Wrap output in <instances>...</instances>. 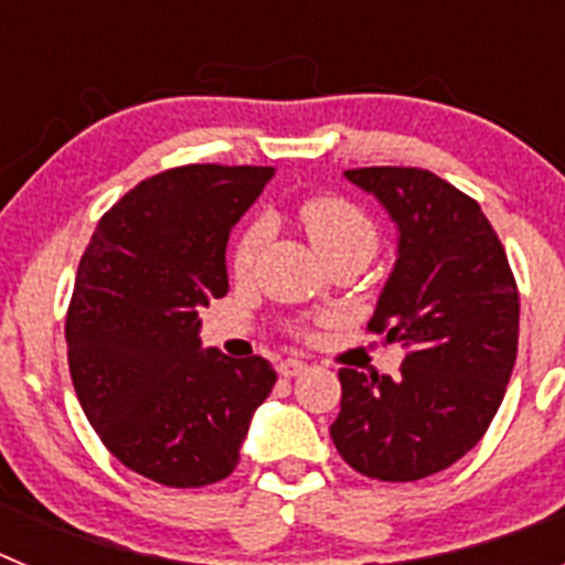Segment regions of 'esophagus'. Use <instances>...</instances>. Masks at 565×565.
I'll return each mask as SVG.
<instances>
[{
	"mask_svg": "<svg viewBox=\"0 0 565 565\" xmlns=\"http://www.w3.org/2000/svg\"><path fill=\"white\" fill-rule=\"evenodd\" d=\"M302 371H308V364L299 362V359H282V362L277 364V373H279V376H286V379L299 376Z\"/></svg>",
	"mask_w": 565,
	"mask_h": 565,
	"instance_id": "obj_1",
	"label": "esophagus"
}]
</instances>
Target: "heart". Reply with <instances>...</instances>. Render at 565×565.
Here are the masks:
<instances>
[{
    "instance_id": "obj_1",
    "label": "heart",
    "mask_w": 565,
    "mask_h": 565,
    "mask_svg": "<svg viewBox=\"0 0 565 565\" xmlns=\"http://www.w3.org/2000/svg\"><path fill=\"white\" fill-rule=\"evenodd\" d=\"M299 223L308 232L311 243L322 259H331L344 252H364L373 254L376 248V226L371 217L356 209L353 203L342 201V198H331V194H319V198H308L299 206ZM268 239V221L266 217H254L243 232H239L237 243L232 252V268L237 277H246L257 266V257L263 252Z\"/></svg>"
}]
</instances>
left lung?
<instances>
[{"mask_svg": "<svg viewBox=\"0 0 565 565\" xmlns=\"http://www.w3.org/2000/svg\"><path fill=\"white\" fill-rule=\"evenodd\" d=\"M344 178L398 228L396 266L367 328L398 339L396 379L342 367L339 456L379 481H418L467 456L495 418L518 356L515 277L487 214L427 169L367 167Z\"/></svg>", "mask_w": 565, "mask_h": 565, "instance_id": "8db88e82", "label": "left lung"}]
</instances>
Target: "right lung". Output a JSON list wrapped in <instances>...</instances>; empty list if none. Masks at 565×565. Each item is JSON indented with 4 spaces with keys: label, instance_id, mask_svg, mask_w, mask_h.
Here are the masks:
<instances>
[{
    "label": "right lung",
    "instance_id": "add662e5",
    "mask_svg": "<svg viewBox=\"0 0 565 565\" xmlns=\"http://www.w3.org/2000/svg\"><path fill=\"white\" fill-rule=\"evenodd\" d=\"M271 178V167L167 169L104 214L78 263L64 326L73 387L104 447L163 487L232 476L277 382L263 356L203 351L198 337V311L228 291V234Z\"/></svg>",
    "mask_w": 565,
    "mask_h": 565
}]
</instances>
